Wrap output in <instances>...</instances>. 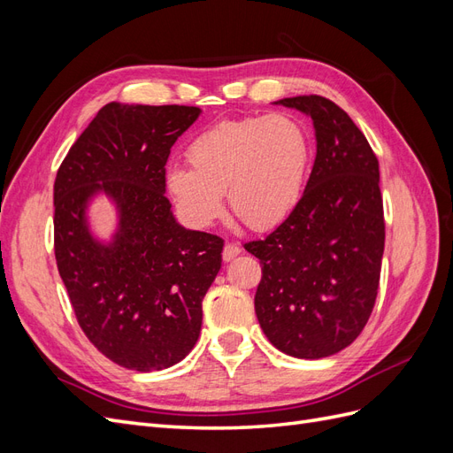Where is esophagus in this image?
I'll return each instance as SVG.
<instances>
[{"instance_id": "esophagus-1", "label": "esophagus", "mask_w": 453, "mask_h": 453, "mask_svg": "<svg viewBox=\"0 0 453 453\" xmlns=\"http://www.w3.org/2000/svg\"><path fill=\"white\" fill-rule=\"evenodd\" d=\"M242 253V250H240V245L238 243H226L225 245V250H223V258L226 260H232L234 257H238Z\"/></svg>"}]
</instances>
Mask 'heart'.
Instances as JSON below:
<instances>
[{
    "mask_svg": "<svg viewBox=\"0 0 453 453\" xmlns=\"http://www.w3.org/2000/svg\"><path fill=\"white\" fill-rule=\"evenodd\" d=\"M190 166L172 164L166 187L188 223L208 226L225 210L253 230L285 221L303 198L311 166V140L291 115L221 120L187 149Z\"/></svg>",
    "mask_w": 453,
    "mask_h": 453,
    "instance_id": "b5f03b06",
    "label": "heart"
}]
</instances>
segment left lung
Here are the masks:
<instances>
[{"label":"left lung","instance_id":"8db88e82","mask_svg":"<svg viewBox=\"0 0 453 453\" xmlns=\"http://www.w3.org/2000/svg\"><path fill=\"white\" fill-rule=\"evenodd\" d=\"M311 117L318 142L304 195L265 240L255 313L266 338L298 359L348 348L372 313L386 243L380 166L365 134L323 96L276 102Z\"/></svg>","mask_w":453,"mask_h":453}]
</instances>
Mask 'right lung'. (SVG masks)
Returning a JSON list of instances; mask_svg holds the SVG:
<instances>
[{
	"instance_id": "right-lung-1",
	"label": "right lung",
	"mask_w": 453,
	"mask_h": 453,
	"mask_svg": "<svg viewBox=\"0 0 453 453\" xmlns=\"http://www.w3.org/2000/svg\"><path fill=\"white\" fill-rule=\"evenodd\" d=\"M200 107L104 105L54 181V257L75 318L113 363L150 372L185 359L202 328V298L225 242L175 221L166 162ZM102 192L119 213L111 242L96 241L86 210Z\"/></svg>"
}]
</instances>
